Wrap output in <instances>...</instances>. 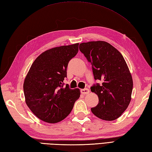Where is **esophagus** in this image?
I'll return each mask as SVG.
<instances>
[{"instance_id": "esophagus-1", "label": "esophagus", "mask_w": 152, "mask_h": 152, "mask_svg": "<svg viewBox=\"0 0 152 152\" xmlns=\"http://www.w3.org/2000/svg\"><path fill=\"white\" fill-rule=\"evenodd\" d=\"M81 93L83 94H87L89 93V89H87V88H85V89H81Z\"/></svg>"}]
</instances>
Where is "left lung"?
<instances>
[{"label": "left lung", "instance_id": "1", "mask_svg": "<svg viewBox=\"0 0 152 152\" xmlns=\"http://www.w3.org/2000/svg\"><path fill=\"white\" fill-rule=\"evenodd\" d=\"M80 52L92 65L95 80L91 91L98 96L93 113L105 121L118 118L131 101L133 80L125 59L118 50L105 41H90L79 46Z\"/></svg>", "mask_w": 152, "mask_h": 152}]
</instances>
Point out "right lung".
Segmentation results:
<instances>
[{"instance_id":"obj_1","label":"right lung","mask_w":152,"mask_h":152,"mask_svg":"<svg viewBox=\"0 0 152 152\" xmlns=\"http://www.w3.org/2000/svg\"><path fill=\"white\" fill-rule=\"evenodd\" d=\"M79 43L55 47L42 53L31 65L24 80L26 103L33 113L48 123L60 122L71 112L80 96L78 89L63 83L70 59Z\"/></svg>"}]
</instances>
